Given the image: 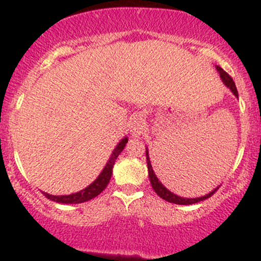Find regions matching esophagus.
Here are the masks:
<instances>
[{"mask_svg": "<svg viewBox=\"0 0 261 261\" xmlns=\"http://www.w3.org/2000/svg\"><path fill=\"white\" fill-rule=\"evenodd\" d=\"M141 130H143V122H141L140 118H135L133 122V135L134 136H138L140 135Z\"/></svg>", "mask_w": 261, "mask_h": 261, "instance_id": "obj_1", "label": "esophagus"}]
</instances>
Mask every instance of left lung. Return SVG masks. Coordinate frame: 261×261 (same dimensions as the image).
<instances>
[{
    "label": "left lung",
    "mask_w": 261,
    "mask_h": 261,
    "mask_svg": "<svg viewBox=\"0 0 261 261\" xmlns=\"http://www.w3.org/2000/svg\"><path fill=\"white\" fill-rule=\"evenodd\" d=\"M216 69H217V72L220 73V77H221V80H222L223 83H225V86H227L228 88L231 89V92L235 94L236 98H239L238 89H236L235 82L232 81V78H231L230 75H228L227 73L222 69V68L218 67V65H216ZM146 163H147V170H149V179H150V183H151L152 189H154L155 193H156L160 198L165 199V201L170 202V203H175V204L197 203V202H201V201H204V199L210 198V197H211L212 194L218 189V187H216V188L213 189L212 192H210L208 194H206V196H202V197H197V198H184V197L177 196V194H174L173 192H170L168 188H165V187L162 184V181L158 179V177L155 175L154 170H152V167H151V163H150L149 150H147V147H146Z\"/></svg>",
    "instance_id": "left-lung-1"
}]
</instances>
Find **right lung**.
Listing matches in <instances>:
<instances>
[{"instance_id": "1", "label": "right lung", "mask_w": 261, "mask_h": 261, "mask_svg": "<svg viewBox=\"0 0 261 261\" xmlns=\"http://www.w3.org/2000/svg\"><path fill=\"white\" fill-rule=\"evenodd\" d=\"M127 141H128L127 138H123L122 140L117 144V146H116L114 151H112L111 156H110L109 162H107L106 165H105L101 174L94 179V181H92L87 188L82 189V191L77 192V193L68 194V196H53V194L44 193L46 198H49L50 201L58 202V203L73 204V203H83V202H87L89 201V199L98 196V194L106 188L107 184L110 183V179H111V175H112V168H114L116 159H117L120 152L123 150V147H125Z\"/></svg>"}]
</instances>
